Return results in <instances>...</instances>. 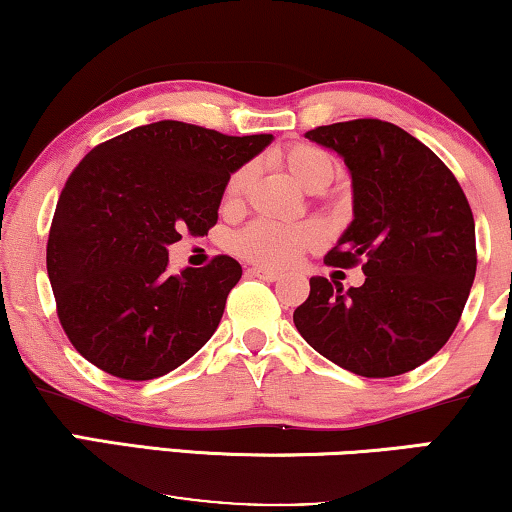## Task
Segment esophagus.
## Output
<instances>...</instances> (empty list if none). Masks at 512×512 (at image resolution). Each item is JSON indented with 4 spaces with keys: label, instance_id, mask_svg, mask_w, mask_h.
<instances>
[{
    "label": "esophagus",
    "instance_id": "34e87169",
    "mask_svg": "<svg viewBox=\"0 0 512 512\" xmlns=\"http://www.w3.org/2000/svg\"><path fill=\"white\" fill-rule=\"evenodd\" d=\"M248 273L253 278H259V280H266V283H273V280L280 278L278 271L273 269H264V266H253V269H248Z\"/></svg>",
    "mask_w": 512,
    "mask_h": 512
}]
</instances>
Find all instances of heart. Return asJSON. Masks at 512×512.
I'll return each mask as SVG.
<instances>
[{
  "label": "heart",
  "mask_w": 512,
  "mask_h": 512,
  "mask_svg": "<svg viewBox=\"0 0 512 512\" xmlns=\"http://www.w3.org/2000/svg\"><path fill=\"white\" fill-rule=\"evenodd\" d=\"M278 167H283L292 181L306 192H322L336 176V164L331 157L313 146H292L276 155ZM250 181V169L234 171L225 185V206H236ZM322 243L318 225H276L269 220H255L234 236L232 246L241 257L264 266H285L299 259L308 248Z\"/></svg>",
  "instance_id": "b5f03b06"
}]
</instances>
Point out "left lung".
I'll return each mask as SVG.
<instances>
[{"mask_svg": "<svg viewBox=\"0 0 512 512\" xmlns=\"http://www.w3.org/2000/svg\"><path fill=\"white\" fill-rule=\"evenodd\" d=\"M308 141L343 157L352 178V222L325 255L362 262L364 285L311 278L294 325L313 350L364 378L417 369L448 343L475 278V222L452 171L383 120L315 127Z\"/></svg>", "mask_w": 512, "mask_h": 512, "instance_id": "1", "label": "left lung"}]
</instances>
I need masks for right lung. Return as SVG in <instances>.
Returning a JSON list of instances; mask_svg holds the SVG:
<instances>
[{
  "instance_id": "1",
  "label": "right lung",
  "mask_w": 512,
  "mask_h": 512,
  "mask_svg": "<svg viewBox=\"0 0 512 512\" xmlns=\"http://www.w3.org/2000/svg\"><path fill=\"white\" fill-rule=\"evenodd\" d=\"M271 139L160 120L92 148L71 171L46 269L62 327L90 364L153 380L204 348L241 264L218 255L171 276L169 246L218 222L229 176Z\"/></svg>"
}]
</instances>
